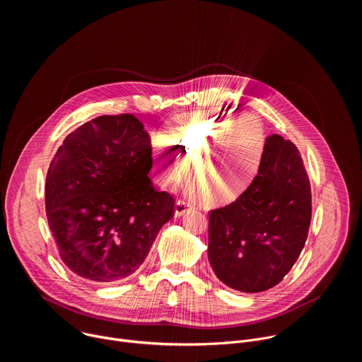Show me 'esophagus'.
<instances>
[{"instance_id": "34e87169", "label": "esophagus", "mask_w": 362, "mask_h": 362, "mask_svg": "<svg viewBox=\"0 0 362 362\" xmlns=\"http://www.w3.org/2000/svg\"><path fill=\"white\" fill-rule=\"evenodd\" d=\"M189 209H192V204L189 202L176 200V203H175V216L179 218V216L185 215Z\"/></svg>"}]
</instances>
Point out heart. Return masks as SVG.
<instances>
[{"mask_svg": "<svg viewBox=\"0 0 362 362\" xmlns=\"http://www.w3.org/2000/svg\"><path fill=\"white\" fill-rule=\"evenodd\" d=\"M163 141L185 165L189 163V179L211 203H225L240 196L257 175L265 150V134L259 122L253 117L230 122V115L223 112L176 117L166 127ZM215 151L218 152L216 158H213ZM153 163L162 182L185 176V168L160 143L153 147Z\"/></svg>", "mask_w": 362, "mask_h": 362, "instance_id": "heart-1", "label": "heart"}]
</instances>
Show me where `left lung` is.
<instances>
[{
    "label": "left lung",
    "mask_w": 362,
    "mask_h": 362,
    "mask_svg": "<svg viewBox=\"0 0 362 362\" xmlns=\"http://www.w3.org/2000/svg\"><path fill=\"white\" fill-rule=\"evenodd\" d=\"M311 186L296 146L267 137L250 186L209 216L208 259L229 288L255 293L278 285L296 262L311 223Z\"/></svg>",
    "instance_id": "obj_1"
}]
</instances>
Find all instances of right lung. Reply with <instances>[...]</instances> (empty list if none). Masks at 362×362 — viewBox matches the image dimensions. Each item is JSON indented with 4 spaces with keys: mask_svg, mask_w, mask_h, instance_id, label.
<instances>
[{
    "mask_svg": "<svg viewBox=\"0 0 362 362\" xmlns=\"http://www.w3.org/2000/svg\"><path fill=\"white\" fill-rule=\"evenodd\" d=\"M151 166L150 137L133 115L100 116L59 147L47 172L45 211L74 275L110 284L141 267L175 206L153 186Z\"/></svg>",
    "mask_w": 362,
    "mask_h": 362,
    "instance_id": "1",
    "label": "right lung"
}]
</instances>
